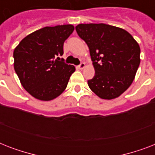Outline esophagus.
I'll return each instance as SVG.
<instances>
[{"instance_id": "esophagus-1", "label": "esophagus", "mask_w": 155, "mask_h": 155, "mask_svg": "<svg viewBox=\"0 0 155 155\" xmlns=\"http://www.w3.org/2000/svg\"><path fill=\"white\" fill-rule=\"evenodd\" d=\"M85 67H86V65H85V63H81L80 64V65L78 66V68H79V69H80V70H82V69H84V68Z\"/></svg>"}]
</instances>
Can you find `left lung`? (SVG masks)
<instances>
[{
    "label": "left lung",
    "mask_w": 155,
    "mask_h": 155,
    "mask_svg": "<svg viewBox=\"0 0 155 155\" xmlns=\"http://www.w3.org/2000/svg\"><path fill=\"white\" fill-rule=\"evenodd\" d=\"M78 35L87 43L95 69L87 81L90 89L104 100L120 97L129 88L140 64V47L121 28L99 24H79Z\"/></svg>",
    "instance_id": "left-lung-1"
}]
</instances>
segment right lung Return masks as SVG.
Here are the masks:
<instances>
[{"mask_svg":"<svg viewBox=\"0 0 155 155\" xmlns=\"http://www.w3.org/2000/svg\"><path fill=\"white\" fill-rule=\"evenodd\" d=\"M74 29L72 25L42 28L24 38L14 49V70L22 87L36 99L49 101L66 89L75 68L59 56Z\"/></svg>","mask_w":155,"mask_h":155,"instance_id":"obj_1","label":"right lung"}]
</instances>
